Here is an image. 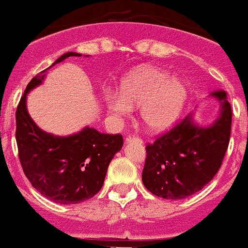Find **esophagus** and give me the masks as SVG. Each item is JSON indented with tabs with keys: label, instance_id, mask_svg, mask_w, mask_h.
I'll return each mask as SVG.
<instances>
[{
	"label": "esophagus",
	"instance_id": "34e87169",
	"mask_svg": "<svg viewBox=\"0 0 248 248\" xmlns=\"http://www.w3.org/2000/svg\"><path fill=\"white\" fill-rule=\"evenodd\" d=\"M127 141H132V140H138V141H141V139L138 137H135V135H128V137L126 138Z\"/></svg>",
	"mask_w": 248,
	"mask_h": 248
}]
</instances>
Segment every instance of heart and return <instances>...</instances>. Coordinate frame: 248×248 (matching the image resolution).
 Returning a JSON list of instances; mask_svg holds the SVG:
<instances>
[{
    "mask_svg": "<svg viewBox=\"0 0 248 248\" xmlns=\"http://www.w3.org/2000/svg\"><path fill=\"white\" fill-rule=\"evenodd\" d=\"M121 96L107 93L104 102L110 113L127 116L131 107H140L142 124L151 131L169 127L182 111L186 100V88L169 72L155 67H141L121 82Z\"/></svg>",
    "mask_w": 248,
    "mask_h": 248,
    "instance_id": "obj_1",
    "label": "heart"
}]
</instances>
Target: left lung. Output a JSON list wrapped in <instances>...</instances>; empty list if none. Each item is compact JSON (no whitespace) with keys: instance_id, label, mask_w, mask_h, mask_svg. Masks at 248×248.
Returning a JSON list of instances; mask_svg holds the SVG:
<instances>
[{"instance_id":"8db88e82","label":"left lung","mask_w":248,"mask_h":248,"mask_svg":"<svg viewBox=\"0 0 248 248\" xmlns=\"http://www.w3.org/2000/svg\"><path fill=\"white\" fill-rule=\"evenodd\" d=\"M212 96L220 102V115L209 127H197L187 116L146 145L142 183L166 200H182L207 186L221 168L231 139L232 108L225 90Z\"/></svg>"}]
</instances>
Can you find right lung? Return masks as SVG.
<instances>
[{"label": "right lung", "mask_w": 248, "mask_h": 248, "mask_svg": "<svg viewBox=\"0 0 248 248\" xmlns=\"http://www.w3.org/2000/svg\"><path fill=\"white\" fill-rule=\"evenodd\" d=\"M69 57L80 54H62L49 67ZM49 67L32 78L17 104L15 138L20 163L25 176L43 196L61 204H77L95 196L103 186L109 163L121 150L124 138L89 127L70 137L41 131L28 114L26 96L43 82Z\"/></svg>", "instance_id": "1"}]
</instances>
